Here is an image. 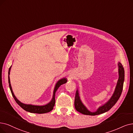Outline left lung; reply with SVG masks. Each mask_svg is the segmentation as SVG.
Masks as SVG:
<instances>
[{
	"mask_svg": "<svg viewBox=\"0 0 133 133\" xmlns=\"http://www.w3.org/2000/svg\"><path fill=\"white\" fill-rule=\"evenodd\" d=\"M118 66L119 75L117 83V85L116 86L114 93L112 95V97H111V98L109 100L108 102L104 104L103 105L100 107L96 111H95V112H91V111H89L82 103V101L80 99V97L79 96L78 91V89H77L75 94L74 105H75V108L76 110L78 112H80L83 115L94 116L107 112V111L110 110L114 107L121 96L122 90H123V83L124 81V70L123 65H122V64L121 63L118 62Z\"/></svg>",
	"mask_w": 133,
	"mask_h": 133,
	"instance_id": "obj_1",
	"label": "left lung"
}]
</instances>
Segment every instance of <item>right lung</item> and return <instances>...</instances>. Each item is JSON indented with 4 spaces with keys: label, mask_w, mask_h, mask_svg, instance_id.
Here are the masks:
<instances>
[{
    "label": "right lung",
    "mask_w": 133,
    "mask_h": 133,
    "mask_svg": "<svg viewBox=\"0 0 133 133\" xmlns=\"http://www.w3.org/2000/svg\"><path fill=\"white\" fill-rule=\"evenodd\" d=\"M11 66L10 67L9 69V72H8V81H9V87L10 89V91H11V94L12 95V96L15 99V100L16 102L20 107L22 108L23 110H25L26 111H28V112H31V113H35V114H45V113H47L50 112L51 111H52L54 109V106L55 105V95H56V92L57 91V89H58L62 84H64L67 82V79L66 78H63L61 79H59L56 85L54 88V94H53V97L52 100H51V102L49 103L48 104H47L45 105H42V106H39V105H31V104H25L22 103H21L20 101H19L16 97H15V95L14 94V92L12 91V87H11V83H10V70H11Z\"/></svg>",
    "instance_id": "obj_1"
}]
</instances>
